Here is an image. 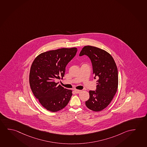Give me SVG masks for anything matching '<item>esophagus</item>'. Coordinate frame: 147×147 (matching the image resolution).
Segmentation results:
<instances>
[{
  "mask_svg": "<svg viewBox=\"0 0 147 147\" xmlns=\"http://www.w3.org/2000/svg\"><path fill=\"white\" fill-rule=\"evenodd\" d=\"M75 92L76 93H79L80 92H81V90H77V89H75Z\"/></svg>",
  "mask_w": 147,
  "mask_h": 147,
  "instance_id": "obj_1",
  "label": "esophagus"
}]
</instances>
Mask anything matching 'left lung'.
I'll return each mask as SVG.
<instances>
[{"label":"left lung","mask_w":147,"mask_h":147,"mask_svg":"<svg viewBox=\"0 0 147 147\" xmlns=\"http://www.w3.org/2000/svg\"><path fill=\"white\" fill-rule=\"evenodd\" d=\"M86 55L92 65L94 78H97L96 91H89L87 107L93 111H102L109 105L118 87V71L112 56L103 49L92 46L84 47L79 56Z\"/></svg>","instance_id":"left-lung-1"}]
</instances>
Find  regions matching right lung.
<instances>
[{"instance_id":"obj_1","label":"right lung","mask_w":147,"mask_h":147,"mask_svg":"<svg viewBox=\"0 0 147 147\" xmlns=\"http://www.w3.org/2000/svg\"><path fill=\"white\" fill-rule=\"evenodd\" d=\"M77 49L62 48L46 51L35 59L30 67L29 81L34 95L46 109L57 112L67 105L72 90L58 85L57 79L63 78L68 63Z\"/></svg>"}]
</instances>
